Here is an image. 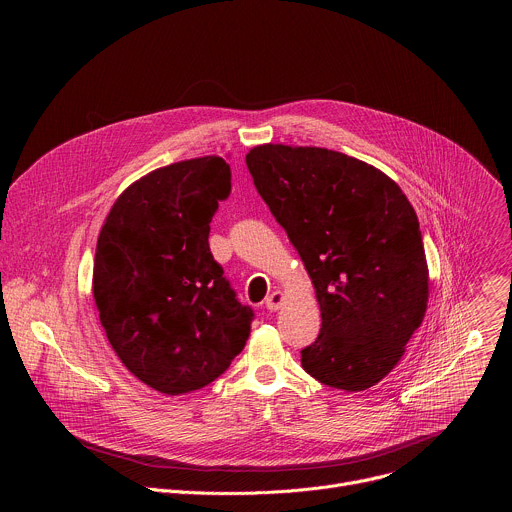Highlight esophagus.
Masks as SVG:
<instances>
[{"label": "esophagus", "instance_id": "34e87169", "mask_svg": "<svg viewBox=\"0 0 512 512\" xmlns=\"http://www.w3.org/2000/svg\"><path fill=\"white\" fill-rule=\"evenodd\" d=\"M283 302H285V296H283V291H273V294H269L267 296V300H265V308L269 310V312H277L281 306H283Z\"/></svg>", "mask_w": 512, "mask_h": 512}]
</instances>
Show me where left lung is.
Masks as SVG:
<instances>
[{
    "mask_svg": "<svg viewBox=\"0 0 512 512\" xmlns=\"http://www.w3.org/2000/svg\"><path fill=\"white\" fill-rule=\"evenodd\" d=\"M245 160L316 289L322 328L302 350L304 371L348 393L377 385L427 310L411 202L387 174L334 150L263 143Z\"/></svg>",
    "mask_w": 512,
    "mask_h": 512,
    "instance_id": "1",
    "label": "left lung"
}]
</instances>
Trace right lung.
Listing matches in <instances>:
<instances>
[{"mask_svg": "<svg viewBox=\"0 0 512 512\" xmlns=\"http://www.w3.org/2000/svg\"><path fill=\"white\" fill-rule=\"evenodd\" d=\"M231 168L204 156L158 168L127 186L97 241L93 296L107 340L148 387L182 395L221 377L245 348L243 306L208 247Z\"/></svg>", "mask_w": 512, "mask_h": 512, "instance_id": "add662e5", "label": "right lung"}]
</instances>
